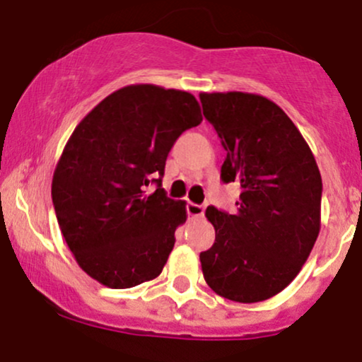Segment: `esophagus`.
Listing matches in <instances>:
<instances>
[{
	"mask_svg": "<svg viewBox=\"0 0 362 362\" xmlns=\"http://www.w3.org/2000/svg\"><path fill=\"white\" fill-rule=\"evenodd\" d=\"M187 214L191 215V217H203L204 214V208L202 204H196V203H187Z\"/></svg>",
	"mask_w": 362,
	"mask_h": 362,
	"instance_id": "obj_1",
	"label": "esophagus"
}]
</instances>
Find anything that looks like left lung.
<instances>
[{
	"label": "left lung",
	"instance_id": "1",
	"mask_svg": "<svg viewBox=\"0 0 362 362\" xmlns=\"http://www.w3.org/2000/svg\"><path fill=\"white\" fill-rule=\"evenodd\" d=\"M226 151L222 182L240 184L236 214L206 208L215 243L199 254L210 289L238 303L273 298L296 279L320 231L322 178L293 120L250 93H202Z\"/></svg>",
	"mask_w": 362,
	"mask_h": 362
}]
</instances>
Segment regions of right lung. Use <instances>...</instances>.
Segmentation results:
<instances>
[{
    "instance_id": "right-lung-1",
    "label": "right lung",
    "mask_w": 362,
    "mask_h": 362,
    "mask_svg": "<svg viewBox=\"0 0 362 362\" xmlns=\"http://www.w3.org/2000/svg\"><path fill=\"white\" fill-rule=\"evenodd\" d=\"M202 120L191 93L152 83L115 90L80 120L54 171L52 203L90 279L129 289L160 275L187 218L160 177L177 138ZM151 183L158 189L147 195Z\"/></svg>"
}]
</instances>
